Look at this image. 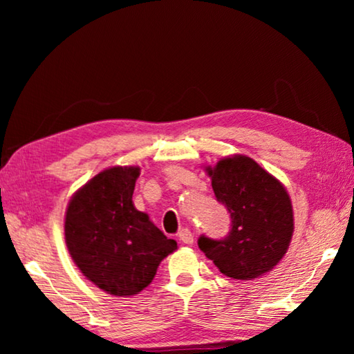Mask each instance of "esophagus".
Listing matches in <instances>:
<instances>
[{
    "label": "esophagus",
    "instance_id": "1",
    "mask_svg": "<svg viewBox=\"0 0 354 354\" xmlns=\"http://www.w3.org/2000/svg\"><path fill=\"white\" fill-rule=\"evenodd\" d=\"M178 237H179V241L185 245L194 243V234H192L190 230H187V227H183V230L178 232Z\"/></svg>",
    "mask_w": 354,
    "mask_h": 354
}]
</instances>
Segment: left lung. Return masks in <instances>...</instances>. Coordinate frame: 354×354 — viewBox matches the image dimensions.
<instances>
[{
	"label": "left lung",
	"mask_w": 354,
	"mask_h": 354,
	"mask_svg": "<svg viewBox=\"0 0 354 354\" xmlns=\"http://www.w3.org/2000/svg\"><path fill=\"white\" fill-rule=\"evenodd\" d=\"M215 198L231 215L225 239H198L218 270L234 279H254L273 270L293 234L290 196L283 184L248 156L234 154L206 167Z\"/></svg>",
	"instance_id": "8db88e82"
}]
</instances>
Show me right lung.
<instances>
[{
	"mask_svg": "<svg viewBox=\"0 0 354 354\" xmlns=\"http://www.w3.org/2000/svg\"><path fill=\"white\" fill-rule=\"evenodd\" d=\"M139 167L100 171L71 196L65 243L88 281L111 295L129 297L151 283L160 261L178 248L133 203Z\"/></svg>",
	"mask_w": 354,
	"mask_h": 354,
	"instance_id": "1",
	"label": "right lung"
}]
</instances>
